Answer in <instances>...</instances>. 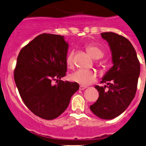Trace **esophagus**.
Here are the masks:
<instances>
[{"label":"esophagus","mask_w":146,"mask_h":146,"mask_svg":"<svg viewBox=\"0 0 146 146\" xmlns=\"http://www.w3.org/2000/svg\"><path fill=\"white\" fill-rule=\"evenodd\" d=\"M86 88H87L86 86H82V85H80V88H79V89H80V90H85Z\"/></svg>","instance_id":"esophagus-1"}]
</instances>
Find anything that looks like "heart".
Returning a JSON list of instances; mask_svg holds the SVG:
<instances>
[{"label":"heart","mask_w":146,"mask_h":146,"mask_svg":"<svg viewBox=\"0 0 146 146\" xmlns=\"http://www.w3.org/2000/svg\"><path fill=\"white\" fill-rule=\"evenodd\" d=\"M88 54L94 59H100L103 56V51L100 47L95 45H88L86 46ZM73 53L70 52L66 56V63L68 68H72L73 65ZM69 79L71 81L77 82L81 85H89L97 80V74L93 70L79 69L72 73L69 76Z\"/></svg>","instance_id":"obj_1"}]
</instances>
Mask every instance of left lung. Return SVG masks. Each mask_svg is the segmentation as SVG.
I'll list each match as a JSON object with an SVG mask.
<instances>
[{"label": "left lung", "mask_w": 146, "mask_h": 146, "mask_svg": "<svg viewBox=\"0 0 146 146\" xmlns=\"http://www.w3.org/2000/svg\"><path fill=\"white\" fill-rule=\"evenodd\" d=\"M101 36L110 46L113 66L102 78L106 85L95 86L99 98L90 108L100 118L112 119L122 114L134 98L141 67L136 50L126 38L114 32H103Z\"/></svg>", "instance_id": "left-lung-1"}]
</instances>
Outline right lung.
Instances as JSON below:
<instances>
[{
	"label": "right lung",
	"instance_id": "right-lung-1",
	"mask_svg": "<svg viewBox=\"0 0 146 146\" xmlns=\"http://www.w3.org/2000/svg\"><path fill=\"white\" fill-rule=\"evenodd\" d=\"M68 50L64 36L42 34L23 47L17 57L16 86L28 109L42 119L61 115L79 89L77 82L61 80L67 71ZM53 80L59 82L54 85Z\"/></svg>",
	"mask_w": 146,
	"mask_h": 146
}]
</instances>
